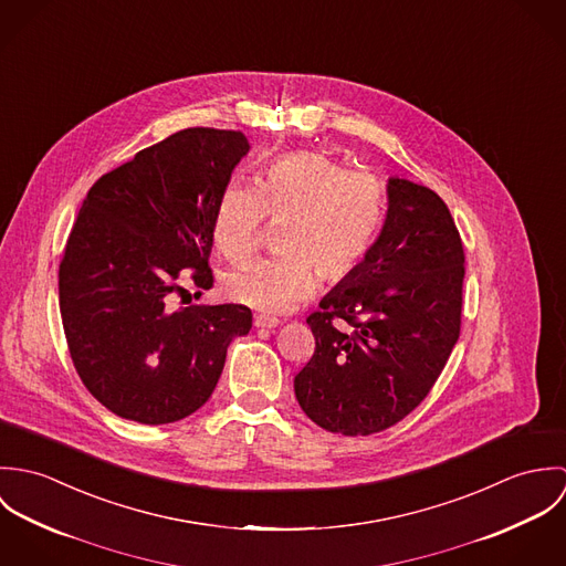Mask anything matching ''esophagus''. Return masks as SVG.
<instances>
[{
    "instance_id": "34e87169",
    "label": "esophagus",
    "mask_w": 566,
    "mask_h": 566,
    "mask_svg": "<svg viewBox=\"0 0 566 566\" xmlns=\"http://www.w3.org/2000/svg\"><path fill=\"white\" fill-rule=\"evenodd\" d=\"M279 324L276 318H272V316H254V326L256 328H274Z\"/></svg>"
}]
</instances>
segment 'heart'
I'll return each mask as SVG.
<instances>
[{"mask_svg":"<svg viewBox=\"0 0 566 566\" xmlns=\"http://www.w3.org/2000/svg\"><path fill=\"white\" fill-rule=\"evenodd\" d=\"M386 213L381 180L346 169L321 150L287 153L268 163L256 185L231 180L216 205L213 243L229 261L254 254L265 218L285 222L283 254L233 270L224 285L233 301L265 314H283L307 301L326 281L348 279L377 242Z\"/></svg>","mask_w":566,"mask_h":566,"instance_id":"1","label":"heart"}]
</instances>
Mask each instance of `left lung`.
<instances>
[{
	"label": "left lung",
	"mask_w": 566,
	"mask_h": 566,
	"mask_svg": "<svg viewBox=\"0 0 566 566\" xmlns=\"http://www.w3.org/2000/svg\"><path fill=\"white\" fill-rule=\"evenodd\" d=\"M462 285L464 248L444 200L390 178L379 240L307 318L316 350L294 377L303 411L342 436L403 420L460 337Z\"/></svg>",
	"instance_id": "8db88e82"
}]
</instances>
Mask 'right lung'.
<instances>
[{"label": "right lung", "instance_id": "right-lung-1", "mask_svg": "<svg viewBox=\"0 0 566 566\" xmlns=\"http://www.w3.org/2000/svg\"><path fill=\"white\" fill-rule=\"evenodd\" d=\"M248 148L240 130L185 128L97 178L82 202L59 268L63 328L84 388L126 420L193 413L252 326L235 303L174 307L187 274L213 287L216 205Z\"/></svg>", "mask_w": 566, "mask_h": 566}]
</instances>
